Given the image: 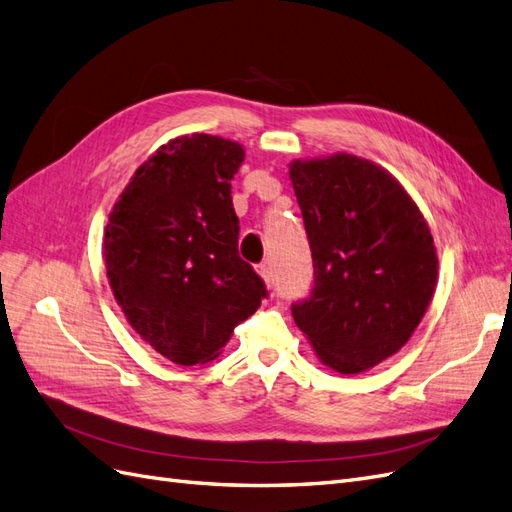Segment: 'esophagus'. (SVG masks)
I'll use <instances>...</instances> for the list:
<instances>
[{"instance_id":"1","label":"esophagus","mask_w":512,"mask_h":512,"mask_svg":"<svg viewBox=\"0 0 512 512\" xmlns=\"http://www.w3.org/2000/svg\"><path fill=\"white\" fill-rule=\"evenodd\" d=\"M256 271L260 273L262 280H265L269 286L273 284V273H271V267L267 265V262H260V265H256Z\"/></svg>"}]
</instances>
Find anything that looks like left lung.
<instances>
[{
  "instance_id": "left-lung-1",
  "label": "left lung",
  "mask_w": 512,
  "mask_h": 512,
  "mask_svg": "<svg viewBox=\"0 0 512 512\" xmlns=\"http://www.w3.org/2000/svg\"><path fill=\"white\" fill-rule=\"evenodd\" d=\"M314 286L292 318L324 365L359 374L404 346L425 316L438 256L404 188L369 160L292 162Z\"/></svg>"
}]
</instances>
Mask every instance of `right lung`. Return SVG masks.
Instances as JSON below:
<instances>
[{"instance_id":"add662e5","label":"right lung","mask_w":512,"mask_h":512,"mask_svg":"<svg viewBox=\"0 0 512 512\" xmlns=\"http://www.w3.org/2000/svg\"><path fill=\"white\" fill-rule=\"evenodd\" d=\"M245 151L181 136L136 170L108 218L104 262L132 329L177 365L213 361L269 297L239 256L230 181Z\"/></svg>"}]
</instances>
